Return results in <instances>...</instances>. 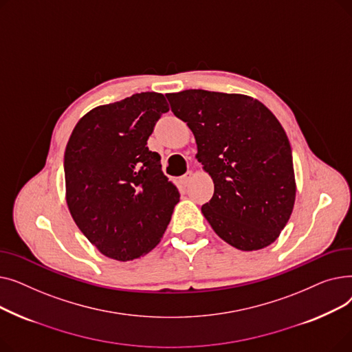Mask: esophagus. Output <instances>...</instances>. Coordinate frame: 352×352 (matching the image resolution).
Masks as SVG:
<instances>
[{
    "instance_id": "esophagus-1",
    "label": "esophagus",
    "mask_w": 352,
    "mask_h": 352,
    "mask_svg": "<svg viewBox=\"0 0 352 352\" xmlns=\"http://www.w3.org/2000/svg\"><path fill=\"white\" fill-rule=\"evenodd\" d=\"M192 171H187L186 174H184L182 177H181V182L184 184V186H188V184H190V181L192 179Z\"/></svg>"
}]
</instances>
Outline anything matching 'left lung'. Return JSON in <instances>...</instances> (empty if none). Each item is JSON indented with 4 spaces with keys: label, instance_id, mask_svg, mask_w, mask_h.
I'll return each instance as SVG.
<instances>
[{
    "label": "left lung",
    "instance_id": "8db88e82",
    "mask_svg": "<svg viewBox=\"0 0 352 352\" xmlns=\"http://www.w3.org/2000/svg\"><path fill=\"white\" fill-rule=\"evenodd\" d=\"M166 98L190 126L197 160L214 181V195L201 207L212 230L241 251L272 244L288 223L297 191L280 121L241 94L186 89Z\"/></svg>",
    "mask_w": 352,
    "mask_h": 352
}]
</instances>
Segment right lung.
Segmentation results:
<instances>
[{
    "instance_id": "1",
    "label": "right lung",
    "mask_w": 352,
    "mask_h": 352,
    "mask_svg": "<svg viewBox=\"0 0 352 352\" xmlns=\"http://www.w3.org/2000/svg\"><path fill=\"white\" fill-rule=\"evenodd\" d=\"M170 107L141 92L87 113L64 155L69 212L88 241L117 261L151 251L164 235L179 192L146 141Z\"/></svg>"
}]
</instances>
